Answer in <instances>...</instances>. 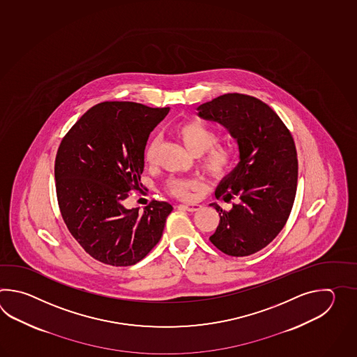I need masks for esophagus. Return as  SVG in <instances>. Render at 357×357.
Segmentation results:
<instances>
[{"instance_id": "obj_1", "label": "esophagus", "mask_w": 357, "mask_h": 357, "mask_svg": "<svg viewBox=\"0 0 357 357\" xmlns=\"http://www.w3.org/2000/svg\"><path fill=\"white\" fill-rule=\"evenodd\" d=\"M178 208L180 209H183V211H188V212H197L199 211L200 208H202V205L200 204H180L178 205Z\"/></svg>"}]
</instances>
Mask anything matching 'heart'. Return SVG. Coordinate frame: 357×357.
Returning a JSON list of instances; mask_svg holds the SVG:
<instances>
[{
	"mask_svg": "<svg viewBox=\"0 0 357 357\" xmlns=\"http://www.w3.org/2000/svg\"><path fill=\"white\" fill-rule=\"evenodd\" d=\"M174 132L189 152L194 155L202 154L200 166L208 177L220 180L231 171L235 160L234 149L229 145L217 143L218 135L209 126L199 121L180 122ZM155 145V142H149L145 148V160L149 165L154 162ZM197 186V178H171L166 183V190L178 199H189Z\"/></svg>",
	"mask_w": 357,
	"mask_h": 357,
	"instance_id": "heart-1",
	"label": "heart"
}]
</instances>
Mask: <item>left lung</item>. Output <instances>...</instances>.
Wrapping results in <instances>:
<instances>
[{"mask_svg": "<svg viewBox=\"0 0 357 357\" xmlns=\"http://www.w3.org/2000/svg\"><path fill=\"white\" fill-rule=\"evenodd\" d=\"M199 116L220 122L235 137L240 162L220 181L213 203L220 225L209 240L229 257H248L272 243L289 220L297 189L296 146L280 116L260 99L228 93L197 107Z\"/></svg>", "mask_w": 357, "mask_h": 357, "instance_id": "1", "label": "left lung"}]
</instances>
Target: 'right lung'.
I'll return each mask as SVG.
<instances>
[{"label":"right lung","mask_w":357,"mask_h":357,"mask_svg":"<svg viewBox=\"0 0 357 357\" xmlns=\"http://www.w3.org/2000/svg\"><path fill=\"white\" fill-rule=\"evenodd\" d=\"M169 112L134 102H102L61 140L54 160L56 192L70 234L91 258L129 266L158 243L172 205L152 200L139 213L123 206L143 186L145 145Z\"/></svg>","instance_id":"1"}]
</instances>
